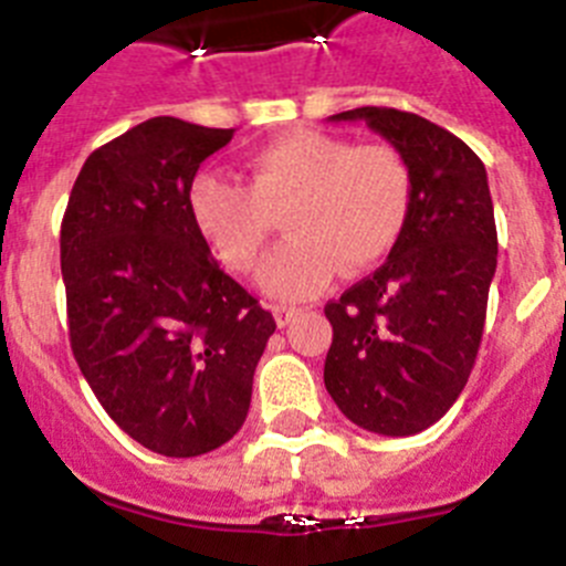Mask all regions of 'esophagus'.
Wrapping results in <instances>:
<instances>
[{"instance_id":"esophagus-1","label":"esophagus","mask_w":566,"mask_h":566,"mask_svg":"<svg viewBox=\"0 0 566 566\" xmlns=\"http://www.w3.org/2000/svg\"><path fill=\"white\" fill-rule=\"evenodd\" d=\"M272 314H274V319H277V326L286 328L289 323H294V319H297L300 308L297 306H283V303H280V306L272 308Z\"/></svg>"}]
</instances>
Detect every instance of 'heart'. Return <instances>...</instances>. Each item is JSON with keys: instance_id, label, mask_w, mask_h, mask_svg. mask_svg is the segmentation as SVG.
Here are the masks:
<instances>
[{"instance_id": "heart-1", "label": "heart", "mask_w": 566, "mask_h": 566, "mask_svg": "<svg viewBox=\"0 0 566 566\" xmlns=\"http://www.w3.org/2000/svg\"><path fill=\"white\" fill-rule=\"evenodd\" d=\"M413 207V175L391 144L294 129L254 149L247 187L201 175L189 212L214 258L247 274L283 212L289 234L260 266V286L280 300L319 294L343 269L359 274L388 258Z\"/></svg>"}]
</instances>
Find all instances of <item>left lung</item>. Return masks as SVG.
<instances>
[{
    "mask_svg": "<svg viewBox=\"0 0 566 566\" xmlns=\"http://www.w3.org/2000/svg\"><path fill=\"white\" fill-rule=\"evenodd\" d=\"M332 122H365L405 155L413 207L382 266L326 306L323 379L354 424L411 437L448 413L476 363L499 254L488 172L462 138L417 113L357 107Z\"/></svg>",
    "mask_w": 566,
    "mask_h": 566,
    "instance_id": "1",
    "label": "left lung"
}]
</instances>
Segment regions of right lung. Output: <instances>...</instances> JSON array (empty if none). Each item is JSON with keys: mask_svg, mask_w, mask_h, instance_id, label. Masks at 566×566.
Listing matches in <instances>:
<instances>
[{"mask_svg": "<svg viewBox=\"0 0 566 566\" xmlns=\"http://www.w3.org/2000/svg\"><path fill=\"white\" fill-rule=\"evenodd\" d=\"M232 135L172 115L127 129L84 161L62 221L73 357L113 422L161 457L240 431L277 328L189 212L195 172Z\"/></svg>", "mask_w": 566, "mask_h": 566, "instance_id": "add662e5", "label": "right lung"}]
</instances>
